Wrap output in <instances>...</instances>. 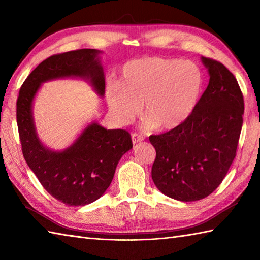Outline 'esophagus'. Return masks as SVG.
<instances>
[{
    "mask_svg": "<svg viewBox=\"0 0 260 260\" xmlns=\"http://www.w3.org/2000/svg\"><path fill=\"white\" fill-rule=\"evenodd\" d=\"M142 141H144V136L143 135L137 133L132 134V142H133V144H136V143H140Z\"/></svg>",
    "mask_w": 260,
    "mask_h": 260,
    "instance_id": "obj_1",
    "label": "esophagus"
}]
</instances>
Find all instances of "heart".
Listing matches in <instances>:
<instances>
[{
  "label": "heart",
  "instance_id": "1",
  "mask_svg": "<svg viewBox=\"0 0 260 260\" xmlns=\"http://www.w3.org/2000/svg\"><path fill=\"white\" fill-rule=\"evenodd\" d=\"M202 87V71L194 62L144 57L126 62L119 82H110L105 95L119 124L133 120L143 104L146 125L173 129L196 108Z\"/></svg>",
  "mask_w": 260,
  "mask_h": 260
}]
</instances>
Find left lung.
Segmentation results:
<instances>
[{
	"instance_id": "left-lung-1",
	"label": "left lung",
	"mask_w": 260,
	"mask_h": 260,
	"mask_svg": "<svg viewBox=\"0 0 260 260\" xmlns=\"http://www.w3.org/2000/svg\"><path fill=\"white\" fill-rule=\"evenodd\" d=\"M201 60L210 79L196 108L178 127L150 136L156 151L154 184L183 202L208 197L224 179L236 156L245 109L235 76L217 60Z\"/></svg>"
}]
</instances>
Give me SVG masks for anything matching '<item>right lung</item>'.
Listing matches in <instances>:
<instances>
[{
    "label": "right lung",
    "instance_id": "right-lung-1",
    "mask_svg": "<svg viewBox=\"0 0 260 260\" xmlns=\"http://www.w3.org/2000/svg\"><path fill=\"white\" fill-rule=\"evenodd\" d=\"M96 49H79L49 57L27 76L16 102V121L25 162L49 194L67 206L80 207L101 198L112 183L120 157L133 147L125 129H106L92 121L73 144L52 151L39 140L32 105L41 84L59 78H81L99 96L105 74Z\"/></svg>",
    "mask_w": 260,
    "mask_h": 260
}]
</instances>
